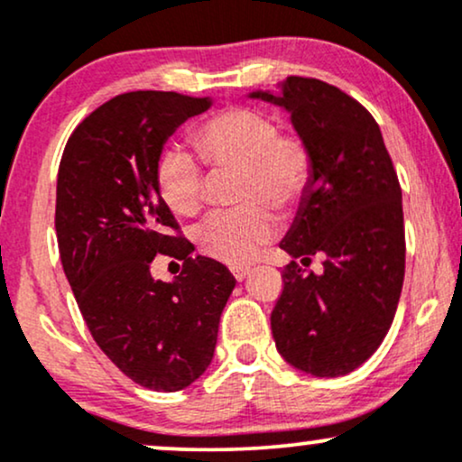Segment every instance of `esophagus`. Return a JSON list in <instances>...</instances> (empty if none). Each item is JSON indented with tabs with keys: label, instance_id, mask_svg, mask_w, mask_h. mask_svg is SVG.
<instances>
[{
	"label": "esophagus",
	"instance_id": "1",
	"mask_svg": "<svg viewBox=\"0 0 462 462\" xmlns=\"http://www.w3.org/2000/svg\"><path fill=\"white\" fill-rule=\"evenodd\" d=\"M230 272L238 280V282H243V280H245V275L249 273V267H232Z\"/></svg>",
	"mask_w": 462,
	"mask_h": 462
}]
</instances>
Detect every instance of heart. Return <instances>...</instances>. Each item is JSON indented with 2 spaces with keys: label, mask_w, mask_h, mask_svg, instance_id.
Here are the masks:
<instances>
[{
  "label": "heart",
  "mask_w": 462,
  "mask_h": 462,
  "mask_svg": "<svg viewBox=\"0 0 462 462\" xmlns=\"http://www.w3.org/2000/svg\"><path fill=\"white\" fill-rule=\"evenodd\" d=\"M190 143L210 171H238L236 213L210 217L198 232L201 254L226 264H247L278 235L273 210L291 213L315 173L310 143L300 132L280 130L263 110L232 106L190 130ZM156 187L167 208L195 217L204 208L206 178L190 153L169 147L156 162Z\"/></svg>",
  "instance_id": "1"
}]
</instances>
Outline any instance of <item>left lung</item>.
<instances>
[{
	"label": "left lung",
	"mask_w": 462,
	"mask_h": 462,
	"mask_svg": "<svg viewBox=\"0 0 462 462\" xmlns=\"http://www.w3.org/2000/svg\"><path fill=\"white\" fill-rule=\"evenodd\" d=\"M291 113L310 143L315 173L280 247L301 263L282 269L272 310L275 347L317 378H337L367 360L393 323L404 284L402 187L371 113L341 88L291 76L282 97L252 93ZM324 256L319 274L301 263Z\"/></svg>",
	"instance_id": "1"
}]
</instances>
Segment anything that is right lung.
Wrapping results in <instances>:
<instances>
[{"mask_svg": "<svg viewBox=\"0 0 462 462\" xmlns=\"http://www.w3.org/2000/svg\"><path fill=\"white\" fill-rule=\"evenodd\" d=\"M210 104L173 91L116 95L73 130L58 167L56 236L78 309L106 356L162 393L208 367L236 284L226 264L189 256L156 187L164 141ZM158 253L183 261L173 283L151 278Z\"/></svg>", "mask_w": 462, "mask_h": 462, "instance_id": "right-lung-1", "label": "right lung"}]
</instances>
